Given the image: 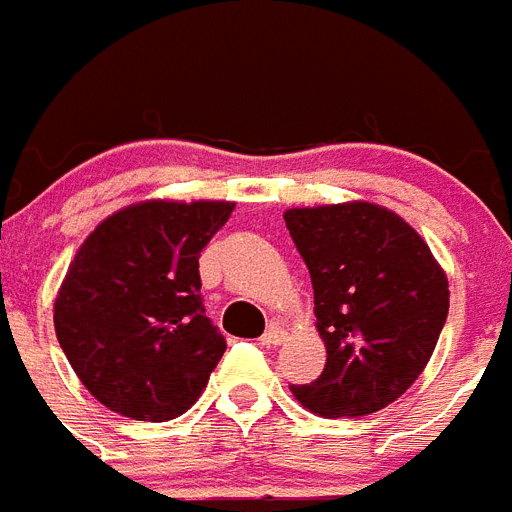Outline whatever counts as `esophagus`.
<instances>
[{"label":"esophagus","instance_id":"obj_1","mask_svg":"<svg viewBox=\"0 0 512 512\" xmlns=\"http://www.w3.org/2000/svg\"><path fill=\"white\" fill-rule=\"evenodd\" d=\"M286 339V331L278 323H270L268 328H265V334L260 336V344L263 347H276V344H281Z\"/></svg>","mask_w":512,"mask_h":512}]
</instances>
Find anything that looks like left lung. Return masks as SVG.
I'll use <instances>...</instances> for the list:
<instances>
[{"label":"left lung","mask_w":512,"mask_h":512,"mask_svg":"<svg viewBox=\"0 0 512 512\" xmlns=\"http://www.w3.org/2000/svg\"><path fill=\"white\" fill-rule=\"evenodd\" d=\"M310 270L326 368L292 386L323 418L376 413L413 386L439 342L450 289L418 231L373 202L284 213Z\"/></svg>","instance_id":"obj_1"}]
</instances>
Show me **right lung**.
Listing matches in <instances>:
<instances>
[{
  "mask_svg": "<svg viewBox=\"0 0 512 512\" xmlns=\"http://www.w3.org/2000/svg\"><path fill=\"white\" fill-rule=\"evenodd\" d=\"M231 213L234 202L149 199L86 236L54 299V331L105 407L162 423L197 402L226 352L199 294V252Z\"/></svg>",
  "mask_w": 512,
  "mask_h": 512,
  "instance_id": "add662e5",
  "label": "right lung"
}]
</instances>
